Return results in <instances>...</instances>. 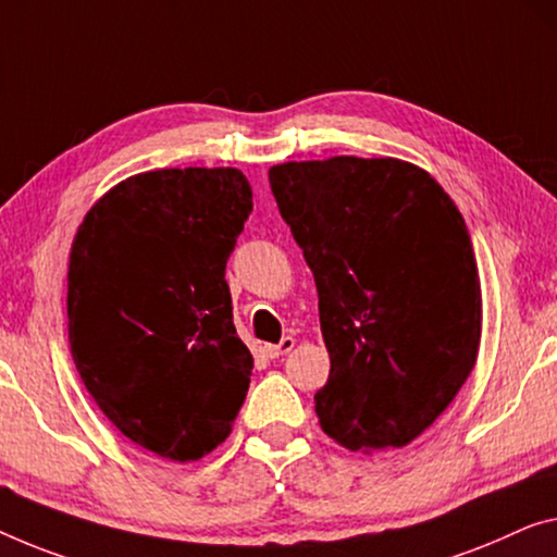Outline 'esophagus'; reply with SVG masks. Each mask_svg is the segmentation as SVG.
Segmentation results:
<instances>
[{"label":"esophagus","mask_w":557,"mask_h":557,"mask_svg":"<svg viewBox=\"0 0 557 557\" xmlns=\"http://www.w3.org/2000/svg\"><path fill=\"white\" fill-rule=\"evenodd\" d=\"M293 347H295L293 337H282L277 345H264V355H268V358H282V355H287Z\"/></svg>","instance_id":"esophagus-1"}]
</instances>
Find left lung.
Wrapping results in <instances>:
<instances>
[{
	"mask_svg": "<svg viewBox=\"0 0 557 557\" xmlns=\"http://www.w3.org/2000/svg\"><path fill=\"white\" fill-rule=\"evenodd\" d=\"M270 187L318 285L320 428L347 450L410 445L478 360L483 297L460 210L395 157L282 162Z\"/></svg>",
	"mask_w": 557,
	"mask_h": 557,
	"instance_id": "left-lung-1",
	"label": "left lung"
}]
</instances>
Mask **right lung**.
<instances>
[{"label": "right lung", "instance_id": "right-lung-1", "mask_svg": "<svg viewBox=\"0 0 557 557\" xmlns=\"http://www.w3.org/2000/svg\"><path fill=\"white\" fill-rule=\"evenodd\" d=\"M250 212L235 168L154 170L99 197L74 235L72 360L107 420L164 460L225 443L250 387L225 280Z\"/></svg>", "mask_w": 557, "mask_h": 557}]
</instances>
